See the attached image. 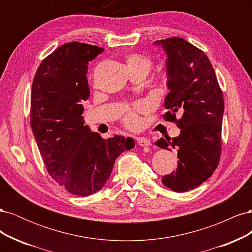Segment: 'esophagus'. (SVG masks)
I'll return each instance as SVG.
<instances>
[{
	"mask_svg": "<svg viewBox=\"0 0 252 252\" xmlns=\"http://www.w3.org/2000/svg\"><path fill=\"white\" fill-rule=\"evenodd\" d=\"M136 143H138V145L141 147L150 146V145H151L150 140L147 139V138H138V139H136Z\"/></svg>",
	"mask_w": 252,
	"mask_h": 252,
	"instance_id": "1",
	"label": "esophagus"
}]
</instances>
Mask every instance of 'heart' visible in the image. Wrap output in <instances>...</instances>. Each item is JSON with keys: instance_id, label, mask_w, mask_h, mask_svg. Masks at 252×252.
<instances>
[{"instance_id": "1", "label": "heart", "mask_w": 252, "mask_h": 252, "mask_svg": "<svg viewBox=\"0 0 252 252\" xmlns=\"http://www.w3.org/2000/svg\"><path fill=\"white\" fill-rule=\"evenodd\" d=\"M126 63L128 72L142 71L146 75L149 73L152 67V61L147 57L140 55V53H131V55L127 56ZM159 87H161V89H165L167 87V78L165 75H163L161 80H159ZM144 109L145 107L143 105H139L138 107H135V109L126 108L124 110L123 119H122L125 126L130 129H134L138 127L140 124V119L136 111H141Z\"/></svg>"}]
</instances>
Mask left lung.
I'll return each instance as SVG.
<instances>
[{
	"mask_svg": "<svg viewBox=\"0 0 252 252\" xmlns=\"http://www.w3.org/2000/svg\"><path fill=\"white\" fill-rule=\"evenodd\" d=\"M167 60V112L164 119L181 129L177 138L158 140V147L178 152L177 170L164 175L163 184L175 192L194 189L210 178L220 157L224 98L215 69L204 51L182 37L155 42ZM182 114L178 120L175 114Z\"/></svg>",
	"mask_w": 252,
	"mask_h": 252,
	"instance_id": "8db88e82",
	"label": "left lung"
}]
</instances>
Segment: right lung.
I'll list each match as a JSON object with an SVG mask.
<instances>
[{"mask_svg":"<svg viewBox=\"0 0 252 252\" xmlns=\"http://www.w3.org/2000/svg\"><path fill=\"white\" fill-rule=\"evenodd\" d=\"M103 51L79 42L58 47L37 68L30 97V126L48 173L68 192L81 196L98 191L117 158L134 147L132 138L105 140L84 125L82 103L90 94L88 63Z\"/></svg>","mask_w":252,"mask_h":252,"instance_id":"right-lung-1","label":"right lung"}]
</instances>
